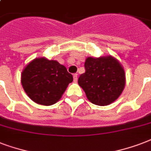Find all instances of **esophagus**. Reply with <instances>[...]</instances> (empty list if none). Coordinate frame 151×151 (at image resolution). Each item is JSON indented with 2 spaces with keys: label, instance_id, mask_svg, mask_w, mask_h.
Segmentation results:
<instances>
[{
  "label": "esophagus",
  "instance_id": "esophagus-1",
  "mask_svg": "<svg viewBox=\"0 0 151 151\" xmlns=\"http://www.w3.org/2000/svg\"><path fill=\"white\" fill-rule=\"evenodd\" d=\"M73 77V81H74V82H77V81H78V74H77V73H74Z\"/></svg>",
  "mask_w": 151,
  "mask_h": 151
}]
</instances>
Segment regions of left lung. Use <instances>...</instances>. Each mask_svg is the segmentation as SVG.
<instances>
[{
  "label": "left lung",
  "instance_id": "1",
  "mask_svg": "<svg viewBox=\"0 0 151 151\" xmlns=\"http://www.w3.org/2000/svg\"><path fill=\"white\" fill-rule=\"evenodd\" d=\"M85 67V73L79 77L78 85L91 103L107 106L121 96L126 82L125 73L116 58L111 55L87 57Z\"/></svg>",
  "mask_w": 151,
  "mask_h": 151
}]
</instances>
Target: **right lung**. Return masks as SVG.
I'll use <instances>...</instances> for the list:
<instances>
[{"label":"right lung","instance_id":"right-lung-1","mask_svg":"<svg viewBox=\"0 0 151 151\" xmlns=\"http://www.w3.org/2000/svg\"><path fill=\"white\" fill-rule=\"evenodd\" d=\"M72 81L73 76L63 65L45 57L33 59L21 73L25 92L34 103L43 106L57 103Z\"/></svg>","mask_w":151,"mask_h":151}]
</instances>
